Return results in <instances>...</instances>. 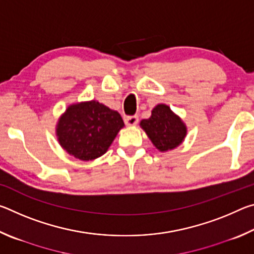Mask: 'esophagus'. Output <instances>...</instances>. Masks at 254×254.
Wrapping results in <instances>:
<instances>
[{"instance_id": "obj_1", "label": "esophagus", "mask_w": 254, "mask_h": 254, "mask_svg": "<svg viewBox=\"0 0 254 254\" xmlns=\"http://www.w3.org/2000/svg\"><path fill=\"white\" fill-rule=\"evenodd\" d=\"M124 122H126L127 126H130V127L136 126L137 122H139V118H137L136 115H133V117H127L124 119Z\"/></svg>"}]
</instances>
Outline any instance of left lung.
<instances>
[{
    "label": "left lung",
    "mask_w": 254,
    "mask_h": 254,
    "mask_svg": "<svg viewBox=\"0 0 254 254\" xmlns=\"http://www.w3.org/2000/svg\"><path fill=\"white\" fill-rule=\"evenodd\" d=\"M140 127L160 152L179 147L187 135L186 124L166 104L153 107L151 117L142 120Z\"/></svg>",
    "instance_id": "1"
}]
</instances>
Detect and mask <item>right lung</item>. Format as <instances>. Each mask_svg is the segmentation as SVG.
Here are the masks:
<instances>
[{
  "label": "right lung",
  "instance_id": "right-lung-1",
  "mask_svg": "<svg viewBox=\"0 0 254 254\" xmlns=\"http://www.w3.org/2000/svg\"><path fill=\"white\" fill-rule=\"evenodd\" d=\"M124 127L119 112L95 100L74 103L60 115L57 140L65 151L83 161L103 156Z\"/></svg>",
  "mask_w": 254,
  "mask_h": 254
}]
</instances>
